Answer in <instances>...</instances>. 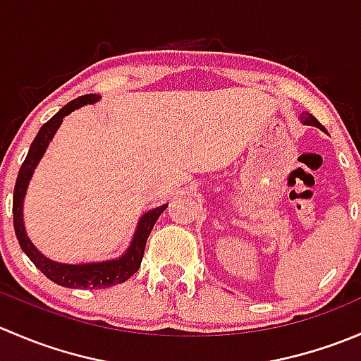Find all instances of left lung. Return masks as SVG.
<instances>
[{"label":"left lung","mask_w":361,"mask_h":361,"mask_svg":"<svg viewBox=\"0 0 361 361\" xmlns=\"http://www.w3.org/2000/svg\"><path fill=\"white\" fill-rule=\"evenodd\" d=\"M300 120L305 123V126H314V127H318V129H325V127H323L322 123H319L318 120L311 115V113H302Z\"/></svg>","instance_id":"obj_1"}]
</instances>
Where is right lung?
<instances>
[{"label": "right lung", "mask_w": 361, "mask_h": 361, "mask_svg": "<svg viewBox=\"0 0 361 361\" xmlns=\"http://www.w3.org/2000/svg\"><path fill=\"white\" fill-rule=\"evenodd\" d=\"M101 99L99 94H85L66 106L61 108L52 118L47 123H43L42 129L36 134L35 141L31 143V148L27 152V157L23 162L19 171V176L16 181V190H13V227H16V235L19 239L20 248L29 257V260L50 279V281L57 283L66 288H108V286L120 285V283L127 281L133 274H136L140 269L141 260H143L145 246H147V239L150 235L152 228H154L157 218L166 209L167 204L154 207V209L147 211L143 216L137 221L136 232L133 235L129 248L126 253L118 258L106 262H89V264H61V262H54L47 258L42 251L36 250L31 239L27 238L24 228V216H23V206L25 190L31 181L32 173H35L36 166H38L39 159L43 157L45 150L49 148V143L52 141L54 134L59 129L63 123V118L69 115L71 111L78 110V108L85 106V104H94Z\"/></svg>", "instance_id": "obj_1"}]
</instances>
